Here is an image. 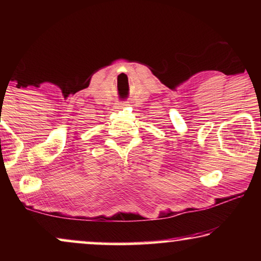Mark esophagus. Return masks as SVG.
<instances>
[{
    "instance_id": "1",
    "label": "esophagus",
    "mask_w": 261,
    "mask_h": 261,
    "mask_svg": "<svg viewBox=\"0 0 261 261\" xmlns=\"http://www.w3.org/2000/svg\"><path fill=\"white\" fill-rule=\"evenodd\" d=\"M126 106H128V105H126V103H122V105H121L120 107H126Z\"/></svg>"
}]
</instances>
